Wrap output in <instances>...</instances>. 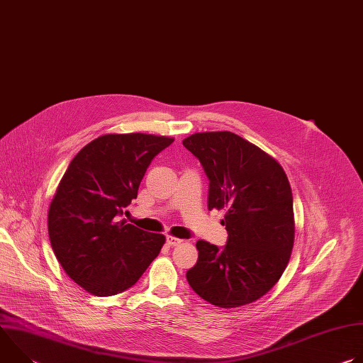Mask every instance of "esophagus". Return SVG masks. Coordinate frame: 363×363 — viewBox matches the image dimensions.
Returning a JSON list of instances; mask_svg holds the SVG:
<instances>
[{
	"instance_id": "obj_1",
	"label": "esophagus",
	"mask_w": 363,
	"mask_h": 363,
	"mask_svg": "<svg viewBox=\"0 0 363 363\" xmlns=\"http://www.w3.org/2000/svg\"><path fill=\"white\" fill-rule=\"evenodd\" d=\"M181 242H182V240H179V238H175V237H172V235H168V237H167V244H168L169 247L178 245V244H181Z\"/></svg>"
}]
</instances>
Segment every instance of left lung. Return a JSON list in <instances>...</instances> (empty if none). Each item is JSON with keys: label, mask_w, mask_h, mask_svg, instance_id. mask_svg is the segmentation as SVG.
I'll return each mask as SVG.
<instances>
[{"label": "left lung", "mask_w": 363, "mask_h": 363, "mask_svg": "<svg viewBox=\"0 0 363 363\" xmlns=\"http://www.w3.org/2000/svg\"><path fill=\"white\" fill-rule=\"evenodd\" d=\"M184 146L210 181L208 210L227 213L220 248L199 240L196 264L186 272L192 290L230 308L264 296L281 277L294 242L289 179L270 155L233 132L194 133Z\"/></svg>", "instance_id": "8db88e82"}]
</instances>
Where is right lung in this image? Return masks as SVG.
Masks as SVG:
<instances>
[{"mask_svg":"<svg viewBox=\"0 0 363 363\" xmlns=\"http://www.w3.org/2000/svg\"><path fill=\"white\" fill-rule=\"evenodd\" d=\"M172 138L109 133L87 143L70 162L48 210V237L67 276L94 296L132 287L165 242L119 217Z\"/></svg>","mask_w":363,"mask_h":363,"instance_id":"right-lung-1","label":"right lung"}]
</instances>
